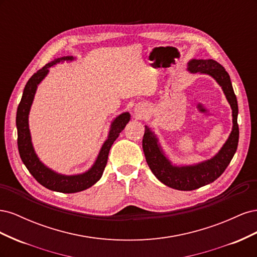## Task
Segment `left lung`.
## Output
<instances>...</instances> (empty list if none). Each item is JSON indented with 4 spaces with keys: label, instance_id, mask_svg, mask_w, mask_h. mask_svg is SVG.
Segmentation results:
<instances>
[{
    "label": "left lung",
    "instance_id": "8db88e82",
    "mask_svg": "<svg viewBox=\"0 0 257 257\" xmlns=\"http://www.w3.org/2000/svg\"><path fill=\"white\" fill-rule=\"evenodd\" d=\"M190 73L211 76L222 88L232 111V128L223 147L214 157L194 165H174L166 157L154 132L145 125L143 149L148 166L159 180L169 188L180 191H193L216 180L226 169L237 151L239 141L238 103L232 89L230 77L216 61L192 59L188 63Z\"/></svg>",
    "mask_w": 257,
    "mask_h": 257
}]
</instances>
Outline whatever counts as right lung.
Wrapping results in <instances>:
<instances>
[{"label":"right lung","instance_id":"obj_1","mask_svg":"<svg viewBox=\"0 0 257 257\" xmlns=\"http://www.w3.org/2000/svg\"><path fill=\"white\" fill-rule=\"evenodd\" d=\"M73 60H75V58L73 57H62L54 59L52 62L46 64L42 69L37 71L31 77L26 84L25 90H23V94L18 106L16 116V125L18 132V150L23 164L26 165L30 174L36 179L38 183H41L45 188L51 191L61 193H76L87 190L99 180L106 167L108 154H109V150L112 144L118 138V136L131 119V114L128 112H123L111 122L109 134H108L107 139L103 144L102 148H100L94 164L87 172L67 176L58 174L57 172H54V170L50 169L44 164L40 158L37 157L32 144V138H31L29 128L30 109L31 106H32L38 84L42 82V80L49 73V67L60 63V62Z\"/></svg>","mask_w":257,"mask_h":257}]
</instances>
